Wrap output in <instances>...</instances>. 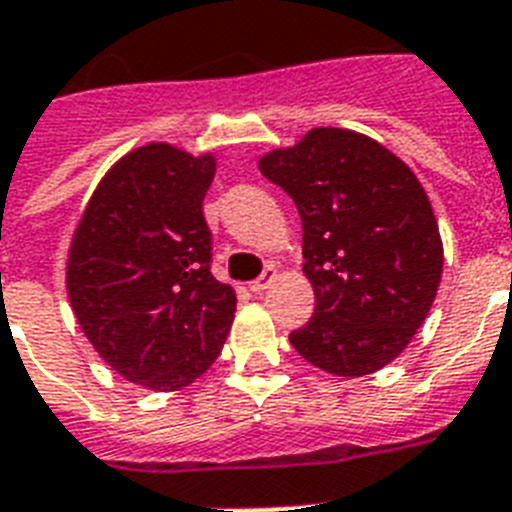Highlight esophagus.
<instances>
[{"mask_svg":"<svg viewBox=\"0 0 512 512\" xmlns=\"http://www.w3.org/2000/svg\"><path fill=\"white\" fill-rule=\"evenodd\" d=\"M273 278H276V268H268L263 276L255 278V281H249V291H252V294H263L270 283H273Z\"/></svg>","mask_w":512,"mask_h":512,"instance_id":"esophagus-1","label":"esophagus"}]
</instances>
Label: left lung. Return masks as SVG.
<instances>
[{
    "mask_svg": "<svg viewBox=\"0 0 512 512\" xmlns=\"http://www.w3.org/2000/svg\"><path fill=\"white\" fill-rule=\"evenodd\" d=\"M302 216L315 315L289 336L309 364L372 375L422 328L442 278L437 218L414 171L372 137L312 127L257 161Z\"/></svg>",
    "mask_w": 512,
    "mask_h": 512,
    "instance_id": "8db88e82",
    "label": "left lung"
}]
</instances>
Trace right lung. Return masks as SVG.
Wrapping results in <instances>:
<instances>
[{"label": "right lung", "instance_id": "add662e5", "mask_svg": "<svg viewBox=\"0 0 512 512\" xmlns=\"http://www.w3.org/2000/svg\"><path fill=\"white\" fill-rule=\"evenodd\" d=\"M213 176V153L140 145L103 174L72 234V312L103 362L143 388H187L234 322L236 291L210 273Z\"/></svg>", "mask_w": 512, "mask_h": 512}]
</instances>
